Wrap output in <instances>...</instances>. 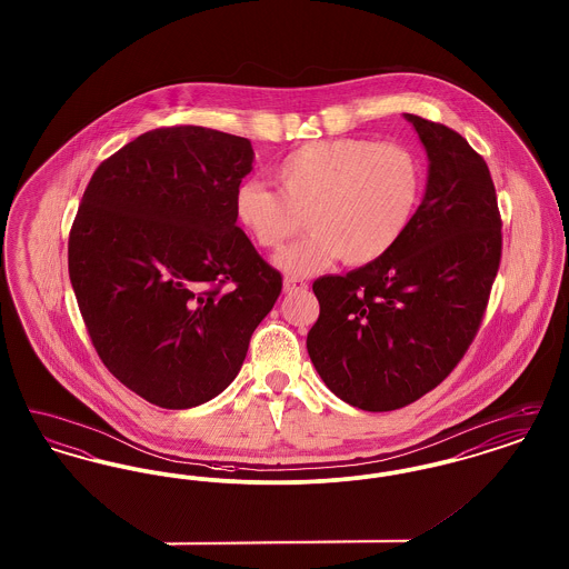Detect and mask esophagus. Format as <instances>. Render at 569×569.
<instances>
[{
	"label": "esophagus",
	"mask_w": 569,
	"mask_h": 569,
	"mask_svg": "<svg viewBox=\"0 0 569 569\" xmlns=\"http://www.w3.org/2000/svg\"><path fill=\"white\" fill-rule=\"evenodd\" d=\"M307 288H309L307 281H302V279H298V277H286V279H283V292H286V295L305 292Z\"/></svg>",
	"instance_id": "esophagus-1"
}]
</instances>
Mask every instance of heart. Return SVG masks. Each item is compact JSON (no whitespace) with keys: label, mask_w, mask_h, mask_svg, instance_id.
Instances as JSON below:
<instances>
[{"label":"heart","mask_w":569,"mask_h":569,"mask_svg":"<svg viewBox=\"0 0 569 569\" xmlns=\"http://www.w3.org/2000/svg\"><path fill=\"white\" fill-rule=\"evenodd\" d=\"M277 190L243 181L234 217L262 249H281L302 226L313 230L277 258L290 274H309L341 258L365 267L403 234L422 198V166L397 142L335 138L298 147L272 168Z\"/></svg>","instance_id":"obj_1"}]
</instances>
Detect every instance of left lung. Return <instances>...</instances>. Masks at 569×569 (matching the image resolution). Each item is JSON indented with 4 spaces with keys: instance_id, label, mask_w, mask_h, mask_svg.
I'll return each instance as SVG.
<instances>
[{
    "instance_id": "1",
    "label": "left lung",
    "mask_w": 569,
    "mask_h": 569,
    "mask_svg": "<svg viewBox=\"0 0 569 569\" xmlns=\"http://www.w3.org/2000/svg\"><path fill=\"white\" fill-rule=\"evenodd\" d=\"M427 156L425 198L403 239L346 277L313 281L320 318L307 352L326 386L365 411L431 392L469 350L501 262L490 170L448 126L406 112Z\"/></svg>"
}]
</instances>
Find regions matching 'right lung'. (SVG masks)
I'll return each mask as SVG.
<instances>
[{"instance_id":"obj_1","label":"right lung","mask_w":569,"mask_h":569,"mask_svg":"<svg viewBox=\"0 0 569 569\" xmlns=\"http://www.w3.org/2000/svg\"><path fill=\"white\" fill-rule=\"evenodd\" d=\"M251 162L241 136L158 128L100 163L82 193L68 241L82 320L104 367L153 406L226 390L281 295V272L234 217Z\"/></svg>"}]
</instances>
